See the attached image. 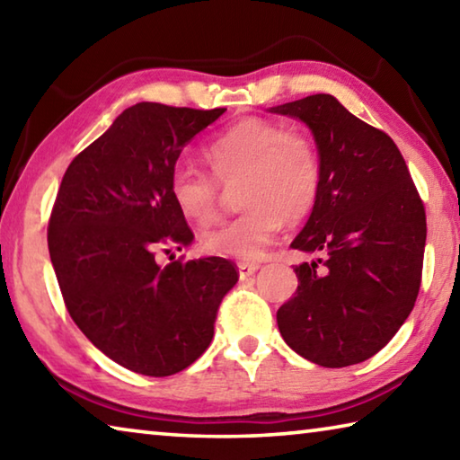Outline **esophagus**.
Returning a JSON list of instances; mask_svg holds the SVG:
<instances>
[{
  "label": "esophagus",
  "instance_id": "1",
  "mask_svg": "<svg viewBox=\"0 0 460 460\" xmlns=\"http://www.w3.org/2000/svg\"><path fill=\"white\" fill-rule=\"evenodd\" d=\"M237 268H239V278H241V279H247L249 276H253L255 271L260 270V263H252V261H239V263H237Z\"/></svg>",
  "mask_w": 460,
  "mask_h": 460
}]
</instances>
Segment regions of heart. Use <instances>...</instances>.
Returning <instances> with one entry per match:
<instances>
[{"instance_id": "1", "label": "heart", "mask_w": 460, "mask_h": 460, "mask_svg": "<svg viewBox=\"0 0 460 460\" xmlns=\"http://www.w3.org/2000/svg\"><path fill=\"white\" fill-rule=\"evenodd\" d=\"M211 174L176 166L170 197L197 225L219 215L221 186L237 185V217L202 233V249L213 255L258 260L282 223H302L314 211L323 189V158L314 137L284 123L245 118L221 131L205 147Z\"/></svg>"}]
</instances>
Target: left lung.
I'll use <instances>...</instances> for the list:
<instances>
[{"label":"left lung","instance_id":"1","mask_svg":"<svg viewBox=\"0 0 460 460\" xmlns=\"http://www.w3.org/2000/svg\"><path fill=\"white\" fill-rule=\"evenodd\" d=\"M313 129L323 189L292 241L318 260L296 266L298 288L278 310L296 353L323 367H347L381 351L416 305L422 284L426 211L402 152L385 131L332 95L274 107Z\"/></svg>","mask_w":460,"mask_h":460}]
</instances>
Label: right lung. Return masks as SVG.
Listing matches in <instances>:
<instances>
[{"instance_id": "right-lung-1", "label": "right lung", "mask_w": 460, "mask_h": 460, "mask_svg": "<svg viewBox=\"0 0 460 460\" xmlns=\"http://www.w3.org/2000/svg\"><path fill=\"white\" fill-rule=\"evenodd\" d=\"M227 109L137 103L68 164L49 219V252L75 324L109 359L166 377L207 351L237 284L225 258L158 266L192 243L170 197L182 147Z\"/></svg>"}]
</instances>
